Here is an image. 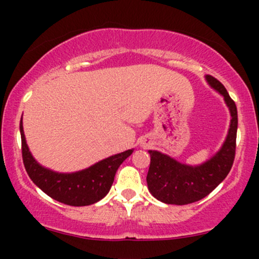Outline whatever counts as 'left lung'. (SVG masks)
Wrapping results in <instances>:
<instances>
[{
	"label": "left lung",
	"instance_id": "left-lung-1",
	"mask_svg": "<svg viewBox=\"0 0 259 259\" xmlns=\"http://www.w3.org/2000/svg\"><path fill=\"white\" fill-rule=\"evenodd\" d=\"M208 85L224 97L230 111V126L224 144L214 156L198 165L178 162L168 154L150 150L147 186L157 200L167 204H189L209 195L233 167L236 148L237 109L227 89L212 75H206Z\"/></svg>",
	"mask_w": 259,
	"mask_h": 259
}]
</instances>
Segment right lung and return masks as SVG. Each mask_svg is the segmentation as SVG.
<instances>
[{
  "instance_id": "1",
  "label": "right lung",
  "mask_w": 259,
  "mask_h": 259,
  "mask_svg": "<svg viewBox=\"0 0 259 259\" xmlns=\"http://www.w3.org/2000/svg\"><path fill=\"white\" fill-rule=\"evenodd\" d=\"M19 127L23 163L29 178L53 200L69 206H90L102 200L111 190L119 165L134 151L127 150L114 154L75 173H58L37 163L26 145L23 120H20Z\"/></svg>"
}]
</instances>
